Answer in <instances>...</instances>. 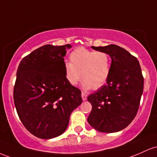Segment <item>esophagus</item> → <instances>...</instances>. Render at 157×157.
Returning a JSON list of instances; mask_svg holds the SVG:
<instances>
[{
    "label": "esophagus",
    "instance_id": "34e87169",
    "mask_svg": "<svg viewBox=\"0 0 157 157\" xmlns=\"http://www.w3.org/2000/svg\"><path fill=\"white\" fill-rule=\"evenodd\" d=\"M82 99H83V101H85L87 98V94H86V93L82 92Z\"/></svg>",
    "mask_w": 157,
    "mask_h": 157
}]
</instances>
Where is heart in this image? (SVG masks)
<instances>
[{
	"label": "heart",
	"instance_id": "1",
	"mask_svg": "<svg viewBox=\"0 0 157 157\" xmlns=\"http://www.w3.org/2000/svg\"><path fill=\"white\" fill-rule=\"evenodd\" d=\"M70 62L64 64L65 78L70 85H76L82 78L84 90L98 89L108 80L111 73L112 59L105 51L78 47L70 55Z\"/></svg>",
	"mask_w": 157,
	"mask_h": 157
}]
</instances>
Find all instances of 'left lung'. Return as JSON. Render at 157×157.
Instances as JSON below:
<instances>
[{"mask_svg": "<svg viewBox=\"0 0 157 157\" xmlns=\"http://www.w3.org/2000/svg\"><path fill=\"white\" fill-rule=\"evenodd\" d=\"M111 56V73L107 84L90 95L92 110L87 121L96 130L114 133L133 120L143 93L144 77L140 62L128 51L115 44L93 47Z\"/></svg>", "mask_w": 157, "mask_h": 157, "instance_id": "1", "label": "left lung"}]
</instances>
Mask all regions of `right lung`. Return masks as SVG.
I'll list each match as a JSON object with an SVG mask.
<instances>
[{"mask_svg":"<svg viewBox=\"0 0 157 157\" xmlns=\"http://www.w3.org/2000/svg\"><path fill=\"white\" fill-rule=\"evenodd\" d=\"M70 44L44 45L19 64L13 98L21 121L40 139L65 131L71 113L82 104V92L65 78L64 56Z\"/></svg>","mask_w":157,"mask_h":157,"instance_id":"obj_1","label":"right lung"}]
</instances>
